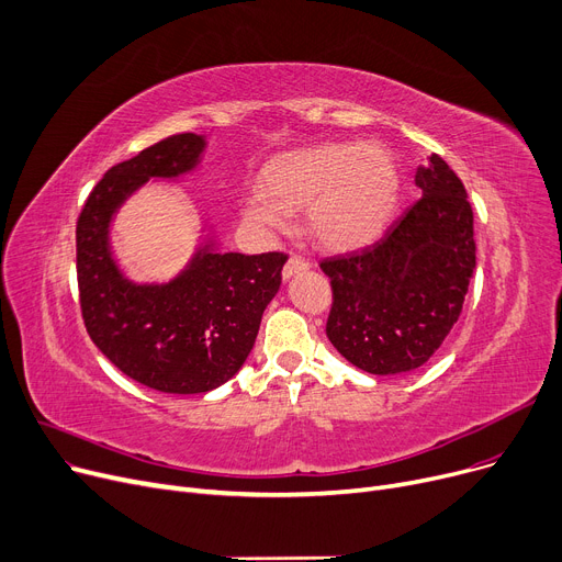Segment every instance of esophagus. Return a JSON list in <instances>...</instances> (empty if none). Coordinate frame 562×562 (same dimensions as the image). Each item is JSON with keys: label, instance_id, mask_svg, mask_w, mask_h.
Here are the masks:
<instances>
[{"label": "esophagus", "instance_id": "1", "mask_svg": "<svg viewBox=\"0 0 562 562\" xmlns=\"http://www.w3.org/2000/svg\"><path fill=\"white\" fill-rule=\"evenodd\" d=\"M307 266H310V261H307L305 257H301V255H291V257L286 259V263H284L282 276H284V278H291V276H296V273L305 271Z\"/></svg>", "mask_w": 562, "mask_h": 562}]
</instances>
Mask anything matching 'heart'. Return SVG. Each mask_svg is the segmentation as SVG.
I'll use <instances>...</instances> for the list:
<instances>
[{
  "mask_svg": "<svg viewBox=\"0 0 562 562\" xmlns=\"http://www.w3.org/2000/svg\"><path fill=\"white\" fill-rule=\"evenodd\" d=\"M266 189L246 198V218L259 229L289 227L305 206L307 232L335 250L371 241L390 221L398 195V168L382 145H321L284 155L266 170Z\"/></svg>",
  "mask_w": 562,
  "mask_h": 562,
  "instance_id": "1",
  "label": "heart"
}]
</instances>
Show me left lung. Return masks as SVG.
<instances>
[{"label":"left lung","mask_w":562,"mask_h":562,"mask_svg":"<svg viewBox=\"0 0 562 562\" xmlns=\"http://www.w3.org/2000/svg\"><path fill=\"white\" fill-rule=\"evenodd\" d=\"M422 198L371 246L321 259L333 307L326 335L375 375L415 371L447 339L476 269L474 212L439 155L417 170Z\"/></svg>","instance_id":"left-lung-1"}]
</instances>
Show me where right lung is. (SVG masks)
<instances>
[{
    "instance_id": "1",
    "label": "right lung",
    "mask_w": 562,
    "mask_h": 562,
    "mask_svg": "<svg viewBox=\"0 0 562 562\" xmlns=\"http://www.w3.org/2000/svg\"><path fill=\"white\" fill-rule=\"evenodd\" d=\"M198 134H175L115 164L77 218V284L86 333L125 375L164 394H204L246 362L261 314L282 282L284 252H214L202 246L168 284H134L109 250L113 212L150 177L195 168Z\"/></svg>"
}]
</instances>
